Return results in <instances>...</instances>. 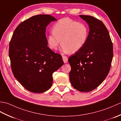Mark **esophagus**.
Here are the masks:
<instances>
[{
  "label": "esophagus",
  "instance_id": "34e87169",
  "mask_svg": "<svg viewBox=\"0 0 121 121\" xmlns=\"http://www.w3.org/2000/svg\"><path fill=\"white\" fill-rule=\"evenodd\" d=\"M62 59H63V62H65V63L68 62V58L67 57V56H62Z\"/></svg>",
  "mask_w": 121,
  "mask_h": 121
}]
</instances>
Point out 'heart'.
Returning <instances> with one entry per match:
<instances>
[{"label":"heart","instance_id":"b5f03b06","mask_svg":"<svg viewBox=\"0 0 121 121\" xmlns=\"http://www.w3.org/2000/svg\"><path fill=\"white\" fill-rule=\"evenodd\" d=\"M52 32L47 37L49 47L57 49L61 40L62 50L71 53L78 52L84 47L89 34L88 27L85 24L69 18L58 21L53 26Z\"/></svg>","mask_w":121,"mask_h":121}]
</instances>
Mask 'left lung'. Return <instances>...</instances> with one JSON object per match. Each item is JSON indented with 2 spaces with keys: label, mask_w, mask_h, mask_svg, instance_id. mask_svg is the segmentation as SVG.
I'll return each instance as SVG.
<instances>
[{
  "label": "left lung",
  "mask_w": 121,
  "mask_h": 121,
  "mask_svg": "<svg viewBox=\"0 0 121 121\" xmlns=\"http://www.w3.org/2000/svg\"><path fill=\"white\" fill-rule=\"evenodd\" d=\"M88 23L87 42L80 50L69 58L70 80L74 88L82 92L93 91L108 74L113 56V43L104 23L90 15H79Z\"/></svg>",
  "instance_id": "1"
}]
</instances>
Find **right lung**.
Listing matches in <instances>:
<instances>
[{"label":"right lung","instance_id":"obj_1","mask_svg":"<svg viewBox=\"0 0 121 121\" xmlns=\"http://www.w3.org/2000/svg\"><path fill=\"white\" fill-rule=\"evenodd\" d=\"M57 20L39 14L22 22L9 43V56L13 75L27 91L41 93L52 85V73L62 66V56L48 47L46 26Z\"/></svg>","mask_w":121,"mask_h":121}]
</instances>
